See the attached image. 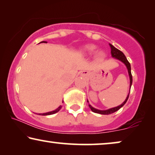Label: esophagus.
Wrapping results in <instances>:
<instances>
[{
  "label": "esophagus",
  "instance_id": "1",
  "mask_svg": "<svg viewBox=\"0 0 155 155\" xmlns=\"http://www.w3.org/2000/svg\"><path fill=\"white\" fill-rule=\"evenodd\" d=\"M82 72H83V74H86V71H82Z\"/></svg>",
  "mask_w": 155,
  "mask_h": 155
}]
</instances>
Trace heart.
Instances as JSON below:
<instances>
[{
    "mask_svg": "<svg viewBox=\"0 0 155 155\" xmlns=\"http://www.w3.org/2000/svg\"><path fill=\"white\" fill-rule=\"evenodd\" d=\"M95 49H96V45H95L93 44H88V45H84V46L82 48L81 52L84 54L91 55V54H92L93 52L95 51ZM105 55H106V54L104 51H100L97 53L96 58L97 60H102V59H104Z\"/></svg>",
    "mask_w": 155,
    "mask_h": 155,
    "instance_id": "heart-1",
    "label": "heart"
}]
</instances>
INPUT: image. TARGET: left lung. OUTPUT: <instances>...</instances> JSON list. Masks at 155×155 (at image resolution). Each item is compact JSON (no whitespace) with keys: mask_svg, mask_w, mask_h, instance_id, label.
Wrapping results in <instances>:
<instances>
[{"mask_svg":"<svg viewBox=\"0 0 155 155\" xmlns=\"http://www.w3.org/2000/svg\"><path fill=\"white\" fill-rule=\"evenodd\" d=\"M110 48H111V54H112V58L117 59V60H118L119 61H121V62H123L124 64L126 65V68H127V69H128V76H129V78H130V88L129 89L130 90V87H131L132 82H133V78H132L131 71H130V70H131V68H130V63L128 62V61L127 60V59H126V56L124 55V54L122 53L121 51H119V49L116 48H115L114 45H112V44H110ZM128 96H129V93H128L127 97H126V100H124V102H123V103L120 104V105L115 107L108 109V110H97V109L93 107V106H91L90 104H88V106H89V107L91 108V110H92V112H95V113H97V114H112V113H114L115 112H117V110H119V109L122 107H123L124 104H126V101L128 100ZM87 102H89L88 100H87Z\"/></svg>","mask_w":155,"mask_h":155,"instance_id":"obj_1","label":"left lung"}]
</instances>
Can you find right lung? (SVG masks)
Returning a JSON list of instances; mask_svg holds the SVG:
<instances>
[{
  "label": "right lung",
  "mask_w": 155,
  "mask_h": 155,
  "mask_svg": "<svg viewBox=\"0 0 155 155\" xmlns=\"http://www.w3.org/2000/svg\"><path fill=\"white\" fill-rule=\"evenodd\" d=\"M46 43L47 42L46 41H41V42H40L39 43ZM62 108V106H59L58 108H57L56 110H53V111H51V112H46V113H43V114H38L39 115H43V116H46V115H51V114H55V113H57L58 112H59V111L60 110V109Z\"/></svg>",
  "instance_id": "right-lung-1"
}]
</instances>
